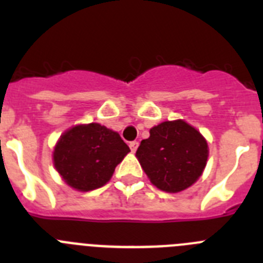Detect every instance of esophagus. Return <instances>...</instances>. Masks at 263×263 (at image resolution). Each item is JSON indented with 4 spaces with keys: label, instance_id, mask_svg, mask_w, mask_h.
I'll return each instance as SVG.
<instances>
[{
    "label": "esophagus",
    "instance_id": "34e87169",
    "mask_svg": "<svg viewBox=\"0 0 263 263\" xmlns=\"http://www.w3.org/2000/svg\"><path fill=\"white\" fill-rule=\"evenodd\" d=\"M129 147H130V150H132V153H136L137 147H138V142H137V141H133V142H130L129 143Z\"/></svg>",
    "mask_w": 263,
    "mask_h": 263
}]
</instances>
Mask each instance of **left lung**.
<instances>
[{"label": "left lung", "instance_id": "8db88e82", "mask_svg": "<svg viewBox=\"0 0 263 263\" xmlns=\"http://www.w3.org/2000/svg\"><path fill=\"white\" fill-rule=\"evenodd\" d=\"M208 154V143L200 132L185 121L175 120L152 127L136 157L155 187L176 194L200 178Z\"/></svg>", "mask_w": 263, "mask_h": 263}]
</instances>
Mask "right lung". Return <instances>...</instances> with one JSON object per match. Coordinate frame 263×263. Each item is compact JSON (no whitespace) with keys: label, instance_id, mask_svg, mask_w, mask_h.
Instances as JSON below:
<instances>
[{"label":"right lung","instance_id":"obj_1","mask_svg":"<svg viewBox=\"0 0 263 263\" xmlns=\"http://www.w3.org/2000/svg\"><path fill=\"white\" fill-rule=\"evenodd\" d=\"M129 152L117 132L92 122L66 130L53 147L52 159L69 187L88 192L106 184Z\"/></svg>","mask_w":263,"mask_h":263}]
</instances>
